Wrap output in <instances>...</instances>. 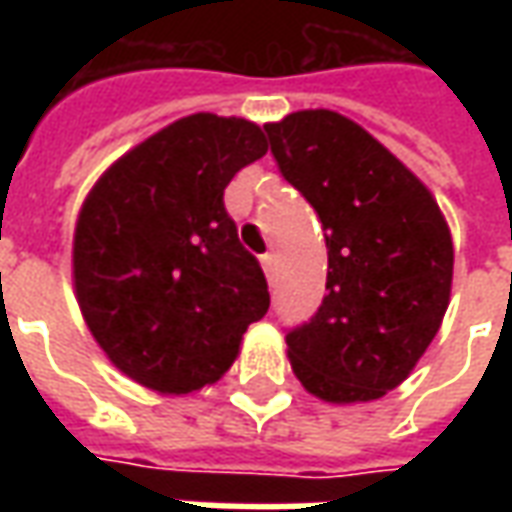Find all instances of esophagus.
Masks as SVG:
<instances>
[{"label": "esophagus", "mask_w": 512, "mask_h": 512, "mask_svg": "<svg viewBox=\"0 0 512 512\" xmlns=\"http://www.w3.org/2000/svg\"><path fill=\"white\" fill-rule=\"evenodd\" d=\"M260 263H263L266 279H268V282H271V285H274V279H277V257L266 255V257H263V260H260Z\"/></svg>", "instance_id": "1"}]
</instances>
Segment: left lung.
<instances>
[{
	"label": "left lung",
	"mask_w": 512,
	"mask_h": 512,
	"mask_svg": "<svg viewBox=\"0 0 512 512\" xmlns=\"http://www.w3.org/2000/svg\"><path fill=\"white\" fill-rule=\"evenodd\" d=\"M282 178L326 235V296L285 337L301 386L323 403H370L411 376L452 290V235L439 202L376 136L332 109L266 123Z\"/></svg>",
	"instance_id": "left-lung-1"
}]
</instances>
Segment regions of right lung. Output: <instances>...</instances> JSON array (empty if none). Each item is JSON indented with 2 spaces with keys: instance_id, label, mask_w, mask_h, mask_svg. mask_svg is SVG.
I'll list each match as a JSON object with an SVG mask.
<instances>
[{
  "instance_id": "add662e5",
  "label": "right lung",
  "mask_w": 512,
  "mask_h": 512,
  "mask_svg": "<svg viewBox=\"0 0 512 512\" xmlns=\"http://www.w3.org/2000/svg\"><path fill=\"white\" fill-rule=\"evenodd\" d=\"M263 128L180 117L95 180L73 230V290L112 365L145 389L216 384L268 312L263 268L238 241L224 189L266 156Z\"/></svg>"
}]
</instances>
